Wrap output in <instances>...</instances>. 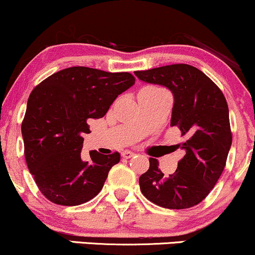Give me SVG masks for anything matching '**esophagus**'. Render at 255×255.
<instances>
[{"label": "esophagus", "mask_w": 255, "mask_h": 255, "mask_svg": "<svg viewBox=\"0 0 255 255\" xmlns=\"http://www.w3.org/2000/svg\"><path fill=\"white\" fill-rule=\"evenodd\" d=\"M122 156L125 158H130V157H133V156H134V152H132V151H129V150H126V151H123V152H122Z\"/></svg>", "instance_id": "34e87169"}]
</instances>
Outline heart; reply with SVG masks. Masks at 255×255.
I'll return each mask as SVG.
<instances>
[{
	"mask_svg": "<svg viewBox=\"0 0 255 255\" xmlns=\"http://www.w3.org/2000/svg\"><path fill=\"white\" fill-rule=\"evenodd\" d=\"M151 88H152V89H158V88H153V87H151Z\"/></svg>",
	"mask_w": 255,
	"mask_h": 255,
	"instance_id": "heart-1",
	"label": "heart"
}]
</instances>
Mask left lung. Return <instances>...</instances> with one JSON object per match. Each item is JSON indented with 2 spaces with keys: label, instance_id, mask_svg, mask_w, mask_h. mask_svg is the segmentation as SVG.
<instances>
[{
  "label": "left lung",
  "instance_id": "obj_1",
  "mask_svg": "<svg viewBox=\"0 0 255 255\" xmlns=\"http://www.w3.org/2000/svg\"><path fill=\"white\" fill-rule=\"evenodd\" d=\"M140 81L168 88L174 98L170 126L178 127L184 141L178 145L184 157L168 177L150 158L147 172L140 175L142 195L155 205L185 209L205 200L225 167L232 135L229 108L218 86L201 70L174 64L135 71Z\"/></svg>",
  "mask_w": 255,
  "mask_h": 255
}]
</instances>
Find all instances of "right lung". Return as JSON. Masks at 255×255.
<instances>
[{
  "mask_svg": "<svg viewBox=\"0 0 255 255\" xmlns=\"http://www.w3.org/2000/svg\"><path fill=\"white\" fill-rule=\"evenodd\" d=\"M135 78L129 72L74 66L42 81L30 94L21 134L30 173L40 191L53 203L78 206L99 194L119 152L89 151L83 161V134L88 121L102 119Z\"/></svg>",
  "mask_w": 255,
  "mask_h": 255,
  "instance_id": "1",
  "label": "right lung"
}]
</instances>
